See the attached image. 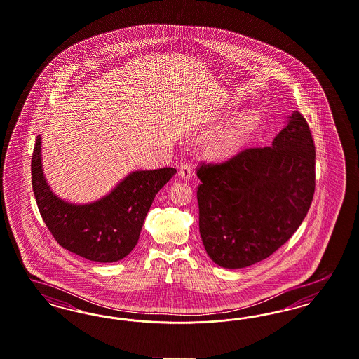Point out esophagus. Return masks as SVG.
Instances as JSON below:
<instances>
[{
	"label": "esophagus",
	"mask_w": 359,
	"mask_h": 359,
	"mask_svg": "<svg viewBox=\"0 0 359 359\" xmlns=\"http://www.w3.org/2000/svg\"><path fill=\"white\" fill-rule=\"evenodd\" d=\"M180 175H181V178H182V180H186V181L191 180V177H193V170H191L190 165L184 163V165L180 168Z\"/></svg>",
	"instance_id": "esophagus-1"
}]
</instances>
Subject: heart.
Wrapping results in <instances>:
<instances>
[{
    "instance_id": "1",
    "label": "heart",
    "mask_w": 359,
    "mask_h": 359,
    "mask_svg": "<svg viewBox=\"0 0 359 359\" xmlns=\"http://www.w3.org/2000/svg\"><path fill=\"white\" fill-rule=\"evenodd\" d=\"M255 126L257 117L252 113L241 116L230 125H227L219 133L214 135L210 144L212 153L221 158L234 156L243 147Z\"/></svg>"
}]
</instances>
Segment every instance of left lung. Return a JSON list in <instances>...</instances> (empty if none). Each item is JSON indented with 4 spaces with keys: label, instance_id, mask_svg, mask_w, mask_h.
Segmentation results:
<instances>
[{
    "label": "left lung",
    "instance_id": "1",
    "mask_svg": "<svg viewBox=\"0 0 359 359\" xmlns=\"http://www.w3.org/2000/svg\"><path fill=\"white\" fill-rule=\"evenodd\" d=\"M197 191L199 233L212 262L242 269L264 261L305 219L316 189V147L294 111L271 147L202 165Z\"/></svg>",
    "mask_w": 359,
    "mask_h": 359
}]
</instances>
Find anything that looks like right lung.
I'll return each mask as SVG.
<instances>
[{
  "instance_id": "1",
  "label": "right lung",
  "mask_w": 359,
  "mask_h": 359,
  "mask_svg": "<svg viewBox=\"0 0 359 359\" xmlns=\"http://www.w3.org/2000/svg\"><path fill=\"white\" fill-rule=\"evenodd\" d=\"M41 134L33 150L32 185L43 222L69 252L100 264L133 250L156 194L177 173L173 168L134 170L101 198L74 203L58 197L42 169Z\"/></svg>"
}]
</instances>
